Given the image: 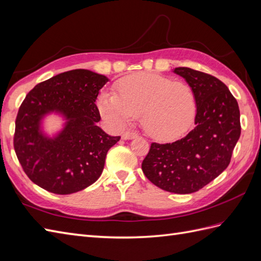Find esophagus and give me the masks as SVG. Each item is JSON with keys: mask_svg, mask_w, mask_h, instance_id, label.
I'll use <instances>...</instances> for the list:
<instances>
[{"mask_svg": "<svg viewBox=\"0 0 261 261\" xmlns=\"http://www.w3.org/2000/svg\"><path fill=\"white\" fill-rule=\"evenodd\" d=\"M137 137H138V133L135 131H126L123 133V136H122V138L124 140H132Z\"/></svg>", "mask_w": 261, "mask_h": 261, "instance_id": "34e87169", "label": "esophagus"}]
</instances>
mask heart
<instances>
[{
	"instance_id": "obj_1",
	"label": "heart",
	"mask_w": 261,
	"mask_h": 261,
	"mask_svg": "<svg viewBox=\"0 0 261 261\" xmlns=\"http://www.w3.org/2000/svg\"><path fill=\"white\" fill-rule=\"evenodd\" d=\"M116 93L102 92L98 100L101 116L123 125L140 115L146 135L161 141L184 136L196 117L194 90L184 82L153 72H140L120 79Z\"/></svg>"
}]
</instances>
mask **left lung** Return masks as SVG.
Returning a JSON list of instances; mask_svg holds the SVG:
<instances>
[{
  "label": "left lung",
  "instance_id": "obj_1",
  "mask_svg": "<svg viewBox=\"0 0 261 261\" xmlns=\"http://www.w3.org/2000/svg\"><path fill=\"white\" fill-rule=\"evenodd\" d=\"M173 71L194 90L195 128L173 143H152L142 171L160 189L190 194L203 189L228 166L240 137V113L237 100L216 77L188 67Z\"/></svg>",
  "mask_w": 261,
  "mask_h": 261
}]
</instances>
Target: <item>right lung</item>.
I'll return each mask as SVG.
<instances>
[{
  "mask_svg": "<svg viewBox=\"0 0 261 261\" xmlns=\"http://www.w3.org/2000/svg\"><path fill=\"white\" fill-rule=\"evenodd\" d=\"M108 80L91 70L73 69L36 85L25 97L15 121L14 149L26 175L39 188L71 194L101 175L107 153L120 140L97 125L96 100ZM50 113L65 120L53 137L41 129Z\"/></svg>",
  "mask_w": 261,
  "mask_h": 261,
  "instance_id": "right-lung-1",
  "label": "right lung"
}]
</instances>
